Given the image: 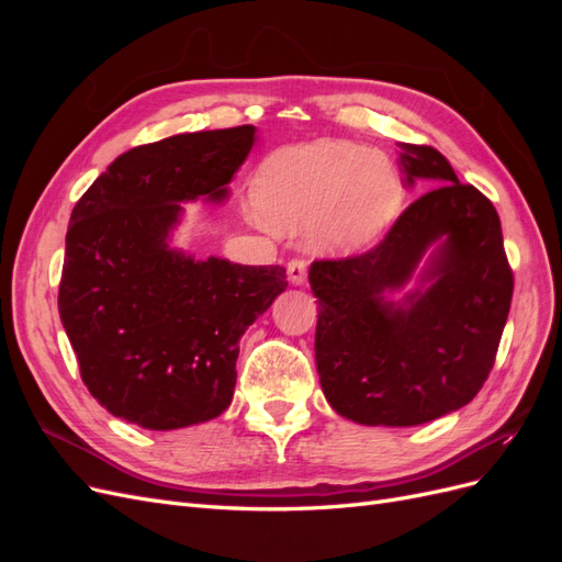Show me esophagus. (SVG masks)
<instances>
[{"label": "esophagus", "mask_w": 562, "mask_h": 562, "mask_svg": "<svg viewBox=\"0 0 562 562\" xmlns=\"http://www.w3.org/2000/svg\"><path fill=\"white\" fill-rule=\"evenodd\" d=\"M288 279H291V283H295V285H302L304 281H307V260L295 258L288 262Z\"/></svg>", "instance_id": "1"}]
</instances>
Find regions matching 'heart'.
<instances>
[{
	"mask_svg": "<svg viewBox=\"0 0 562 562\" xmlns=\"http://www.w3.org/2000/svg\"><path fill=\"white\" fill-rule=\"evenodd\" d=\"M255 220L271 229L310 225L318 250L370 248L398 217L405 184L386 157L345 140H316L271 155L258 178Z\"/></svg>",
	"mask_w": 562,
	"mask_h": 562,
	"instance_id": "obj_1",
	"label": "heart"
}]
</instances>
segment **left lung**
I'll use <instances>...</instances> for the list:
<instances>
[{
	"label": "left lung",
	"instance_id": "obj_1",
	"mask_svg": "<svg viewBox=\"0 0 562 562\" xmlns=\"http://www.w3.org/2000/svg\"><path fill=\"white\" fill-rule=\"evenodd\" d=\"M401 149L405 184L427 178L438 187L375 248L310 269L321 389L335 413L368 427H415L473 401L495 366L514 295L492 201L459 182L438 149ZM436 240L423 276L430 285L389 303L383 293L404 284Z\"/></svg>",
	"mask_w": 562,
	"mask_h": 562
}]
</instances>
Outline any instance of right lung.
<instances>
[{"label":"right lung","mask_w":562,"mask_h":562,"mask_svg":"<svg viewBox=\"0 0 562 562\" xmlns=\"http://www.w3.org/2000/svg\"><path fill=\"white\" fill-rule=\"evenodd\" d=\"M252 143L246 124L133 147L77 201L58 312L83 384L114 417L171 431L229 407L239 339L285 291V269L194 260L168 236L182 201L227 196Z\"/></svg>","instance_id":"add662e5"}]
</instances>
